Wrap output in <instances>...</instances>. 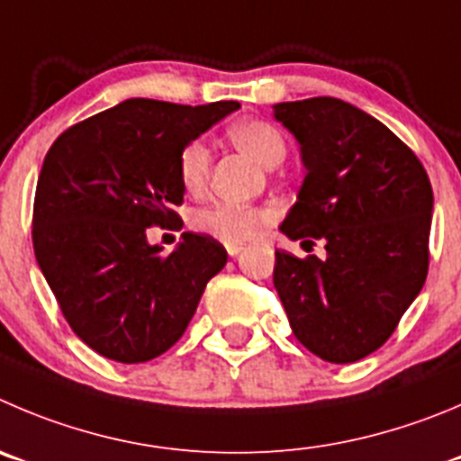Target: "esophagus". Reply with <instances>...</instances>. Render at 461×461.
<instances>
[{"mask_svg": "<svg viewBox=\"0 0 461 461\" xmlns=\"http://www.w3.org/2000/svg\"><path fill=\"white\" fill-rule=\"evenodd\" d=\"M225 248H227V255H230V257L240 255V250H243V245H240V243H227Z\"/></svg>", "mask_w": 461, "mask_h": 461, "instance_id": "34e87169", "label": "esophagus"}]
</instances>
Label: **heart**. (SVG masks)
I'll return each instance as SVG.
<instances>
[{
    "mask_svg": "<svg viewBox=\"0 0 461 461\" xmlns=\"http://www.w3.org/2000/svg\"><path fill=\"white\" fill-rule=\"evenodd\" d=\"M230 139L236 148L266 167H273L286 157V140L275 124L264 120H243L230 129ZM209 149L200 140H193L179 154V179L188 191H200L209 177ZM268 222V213L255 206L218 202L200 209L193 216V227L197 231L222 243H245L255 239L261 227Z\"/></svg>",
    "mask_w": 461,
    "mask_h": 461,
    "instance_id": "b5f03b06",
    "label": "heart"
}]
</instances>
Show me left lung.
<instances>
[{"instance_id":"obj_1","label":"left lung","mask_w":461,"mask_h":461,"mask_svg":"<svg viewBox=\"0 0 461 461\" xmlns=\"http://www.w3.org/2000/svg\"><path fill=\"white\" fill-rule=\"evenodd\" d=\"M304 166L279 231L325 240V259L275 252L273 282L295 339L332 364L371 355L428 277L432 186L389 127L337 97L279 102ZM312 243V240H303Z\"/></svg>"}]
</instances>
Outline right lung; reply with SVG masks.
I'll list each match as a JSON object with an SVG mask.
<instances>
[{
	"label": "right lung",
	"mask_w": 461,
	"mask_h": 461,
	"mask_svg": "<svg viewBox=\"0 0 461 461\" xmlns=\"http://www.w3.org/2000/svg\"><path fill=\"white\" fill-rule=\"evenodd\" d=\"M239 102L186 106L120 102L63 131L33 202V252L77 337L120 364L163 355L182 339L227 250L184 231L170 255L148 227L177 221L179 154Z\"/></svg>",
	"instance_id": "right-lung-1"
}]
</instances>
